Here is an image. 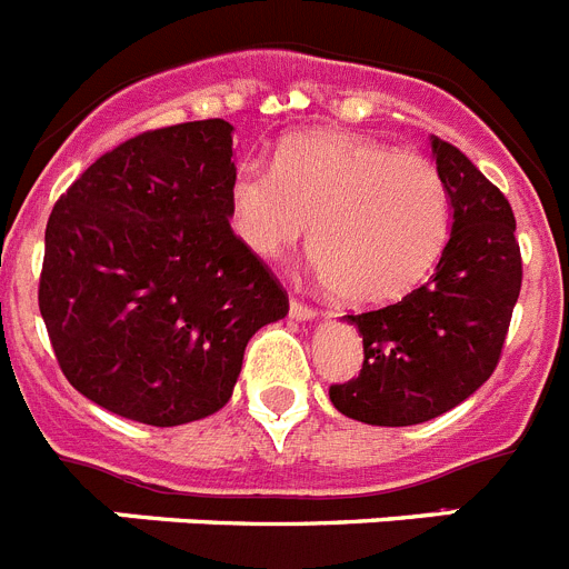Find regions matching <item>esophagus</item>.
I'll return each mask as SVG.
<instances>
[{"mask_svg":"<svg viewBox=\"0 0 569 569\" xmlns=\"http://www.w3.org/2000/svg\"><path fill=\"white\" fill-rule=\"evenodd\" d=\"M316 316H319V313H316V308H310V305H305V301H299V299L290 301V319L313 321Z\"/></svg>","mask_w":569,"mask_h":569,"instance_id":"esophagus-1","label":"esophagus"}]
</instances>
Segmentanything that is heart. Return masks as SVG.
<instances>
[{
  "label": "heart",
  "mask_w": 569,
  "mask_h": 569,
  "mask_svg": "<svg viewBox=\"0 0 569 569\" xmlns=\"http://www.w3.org/2000/svg\"><path fill=\"white\" fill-rule=\"evenodd\" d=\"M230 224L259 259L305 239L330 293L356 308L405 299L433 270L450 233V199L433 164L341 130H308L276 150L273 170L241 164Z\"/></svg>",
  "instance_id": "heart-1"
}]
</instances>
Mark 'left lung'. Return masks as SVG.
I'll use <instances>...</instances> for the list:
<instances>
[{
	"label": "left lung",
	"instance_id": "8db88e82",
	"mask_svg": "<svg viewBox=\"0 0 569 569\" xmlns=\"http://www.w3.org/2000/svg\"><path fill=\"white\" fill-rule=\"evenodd\" d=\"M453 228L427 284L396 305L345 316L365 341L356 379L330 387L347 419L376 427L421 425L470 399L492 376L521 290L516 216L490 179L430 136Z\"/></svg>",
	"mask_w": 569,
	"mask_h": 569
}]
</instances>
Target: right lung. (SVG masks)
Listing matches in <instances>:
<instances>
[{
    "label": "right lung",
    "instance_id": "obj_1",
    "mask_svg": "<svg viewBox=\"0 0 569 569\" xmlns=\"http://www.w3.org/2000/svg\"><path fill=\"white\" fill-rule=\"evenodd\" d=\"M233 124L184 122L99 156L48 219L39 310L64 379L153 427L213 416L288 293L230 230Z\"/></svg>",
    "mask_w": 569,
    "mask_h": 569
}]
</instances>
